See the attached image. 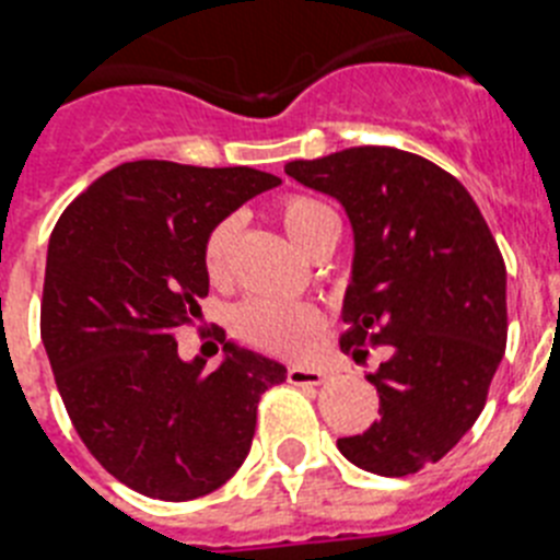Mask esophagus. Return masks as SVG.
Wrapping results in <instances>:
<instances>
[{
	"mask_svg": "<svg viewBox=\"0 0 560 560\" xmlns=\"http://www.w3.org/2000/svg\"><path fill=\"white\" fill-rule=\"evenodd\" d=\"M325 378H328V373H325L323 368H303V364L289 368L291 384H311V387H316V384H323Z\"/></svg>",
	"mask_w": 560,
	"mask_h": 560,
	"instance_id": "34e87169",
	"label": "esophagus"
}]
</instances>
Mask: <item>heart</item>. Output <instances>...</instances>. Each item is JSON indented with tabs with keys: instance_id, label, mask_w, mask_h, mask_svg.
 I'll return each instance as SVG.
<instances>
[{
	"instance_id": "obj_1",
	"label": "heart",
	"mask_w": 560,
	"mask_h": 560,
	"mask_svg": "<svg viewBox=\"0 0 560 560\" xmlns=\"http://www.w3.org/2000/svg\"><path fill=\"white\" fill-rule=\"evenodd\" d=\"M277 219L283 224L285 235L300 252L308 255L316 241H323L328 232L339 230V219L325 201L291 192L277 201ZM232 237H235V219H224L212 226L205 241V271L212 283H221L230 271ZM323 328V319L316 308L305 303H277V300H249L237 305L232 314V330L249 348L275 355H300L308 341Z\"/></svg>"
}]
</instances>
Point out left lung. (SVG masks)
<instances>
[{"label":"left lung","instance_id":"1","mask_svg":"<svg viewBox=\"0 0 560 560\" xmlns=\"http://www.w3.org/2000/svg\"><path fill=\"white\" fill-rule=\"evenodd\" d=\"M285 173L334 196L353 226L341 353L364 364L368 348H387L368 375L381 418L336 446L378 477L420 471L485 409L508 345L502 252L471 192L418 153L361 145Z\"/></svg>","mask_w":560,"mask_h":560}]
</instances>
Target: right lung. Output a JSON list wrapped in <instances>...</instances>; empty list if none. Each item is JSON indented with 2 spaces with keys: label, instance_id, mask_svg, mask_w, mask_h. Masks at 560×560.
I'll return each instance as SVG.
<instances>
[{
  "label": "right lung",
  "instance_id": "right-lung-1",
  "mask_svg": "<svg viewBox=\"0 0 560 560\" xmlns=\"http://www.w3.org/2000/svg\"><path fill=\"white\" fill-rule=\"evenodd\" d=\"M277 185L255 167L122 162L49 235L42 341L56 387L92 457L142 497L221 488L249 454L260 395L285 381L280 361L232 341L212 373L176 345L210 291V230Z\"/></svg>",
  "mask_w": 560,
  "mask_h": 560
}]
</instances>
